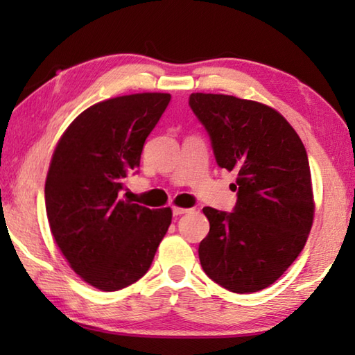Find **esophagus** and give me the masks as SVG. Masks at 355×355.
<instances>
[{
	"label": "esophagus",
	"mask_w": 355,
	"mask_h": 355,
	"mask_svg": "<svg viewBox=\"0 0 355 355\" xmlns=\"http://www.w3.org/2000/svg\"><path fill=\"white\" fill-rule=\"evenodd\" d=\"M172 213H173V216H182V214L189 213V209H188V208H180V207H173V208H172Z\"/></svg>",
	"instance_id": "34e87169"
}]
</instances>
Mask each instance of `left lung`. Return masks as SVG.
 I'll use <instances>...</instances> for the list:
<instances>
[{"instance_id": "left-lung-1", "label": "left lung", "mask_w": 355, "mask_h": 355, "mask_svg": "<svg viewBox=\"0 0 355 355\" xmlns=\"http://www.w3.org/2000/svg\"><path fill=\"white\" fill-rule=\"evenodd\" d=\"M216 163L238 173L232 213L203 208L209 232L199 245L202 269L233 293L272 285L296 260L313 224L307 152L286 119L258 101L191 94Z\"/></svg>"}]
</instances>
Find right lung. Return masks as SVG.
<instances>
[{
  "mask_svg": "<svg viewBox=\"0 0 355 355\" xmlns=\"http://www.w3.org/2000/svg\"><path fill=\"white\" fill-rule=\"evenodd\" d=\"M169 101L156 92L100 101L70 123L53 153L45 182L53 238L70 268L101 291L139 280L171 225V208L120 199Z\"/></svg>",
  "mask_w": 355,
  "mask_h": 355,
  "instance_id": "right-lung-1",
  "label": "right lung"
}]
</instances>
